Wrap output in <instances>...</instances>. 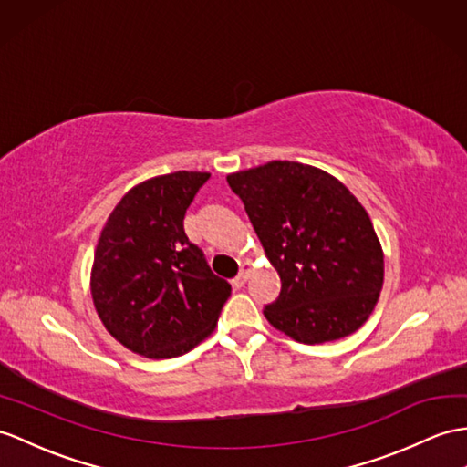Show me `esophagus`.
<instances>
[{
	"mask_svg": "<svg viewBox=\"0 0 467 467\" xmlns=\"http://www.w3.org/2000/svg\"><path fill=\"white\" fill-rule=\"evenodd\" d=\"M249 271H252V264H244V265H242V271H240V275H237L235 279H232V285H234L235 289H242V287L245 285V281H247V277H249Z\"/></svg>",
	"mask_w": 467,
	"mask_h": 467,
	"instance_id": "1",
	"label": "esophagus"
}]
</instances>
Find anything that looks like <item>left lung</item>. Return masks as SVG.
Wrapping results in <instances>:
<instances>
[{
    "instance_id": "obj_1",
    "label": "left lung",
    "mask_w": 467,
    "mask_h": 467,
    "mask_svg": "<svg viewBox=\"0 0 467 467\" xmlns=\"http://www.w3.org/2000/svg\"><path fill=\"white\" fill-rule=\"evenodd\" d=\"M242 198L279 297L264 309L277 331L321 345L367 323L384 283L374 225L350 190L321 168L273 161L227 176Z\"/></svg>"
}]
</instances>
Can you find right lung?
Listing matches in <instances>:
<instances>
[{
    "label": "right lung",
    "instance_id": "obj_1",
    "mask_svg": "<svg viewBox=\"0 0 467 467\" xmlns=\"http://www.w3.org/2000/svg\"><path fill=\"white\" fill-rule=\"evenodd\" d=\"M208 172L154 176L130 188L102 227L90 269L99 319L122 347L172 358L213 333L232 287L188 240L184 215Z\"/></svg>",
    "mask_w": 467,
    "mask_h": 467
}]
</instances>
